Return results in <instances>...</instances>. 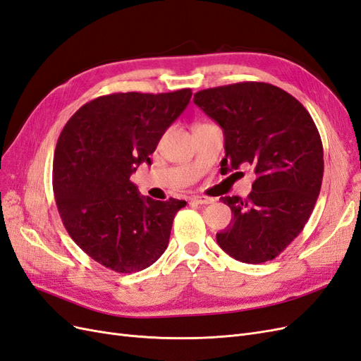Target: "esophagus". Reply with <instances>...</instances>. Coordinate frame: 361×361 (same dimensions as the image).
I'll return each instance as SVG.
<instances>
[{
  "instance_id": "esophagus-1",
  "label": "esophagus",
  "mask_w": 361,
  "mask_h": 361,
  "mask_svg": "<svg viewBox=\"0 0 361 361\" xmlns=\"http://www.w3.org/2000/svg\"><path fill=\"white\" fill-rule=\"evenodd\" d=\"M192 202H197V204H212L214 202L213 198H209V197H193L190 198Z\"/></svg>"
}]
</instances>
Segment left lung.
<instances>
[{"instance_id": "8db88e82", "label": "left lung", "mask_w": 361, "mask_h": 361, "mask_svg": "<svg viewBox=\"0 0 361 361\" xmlns=\"http://www.w3.org/2000/svg\"><path fill=\"white\" fill-rule=\"evenodd\" d=\"M193 101L224 130L221 172L250 164L257 175L246 200L221 198L233 219L216 240L242 263L269 262L304 230L321 192L324 148L310 113L259 81L204 89Z\"/></svg>"}]
</instances>
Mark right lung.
<instances>
[{
  "label": "right lung",
  "instance_id": "add662e5",
  "mask_svg": "<svg viewBox=\"0 0 361 361\" xmlns=\"http://www.w3.org/2000/svg\"><path fill=\"white\" fill-rule=\"evenodd\" d=\"M190 89L110 94L80 107L60 133L53 189L66 231L90 259L119 274L139 272L168 248L186 201L143 198L130 181L163 133L188 107Z\"/></svg>",
  "mask_w": 361,
  "mask_h": 361
}]
</instances>
